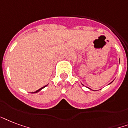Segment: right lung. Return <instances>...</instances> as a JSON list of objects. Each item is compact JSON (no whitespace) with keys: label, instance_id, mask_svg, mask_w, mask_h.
<instances>
[{"label":"right lung","instance_id":"1","mask_svg":"<svg viewBox=\"0 0 128 128\" xmlns=\"http://www.w3.org/2000/svg\"><path fill=\"white\" fill-rule=\"evenodd\" d=\"M46 86H44V87H42V88H40V89H39V90H37V91H36V92H32V94H33V93H37V92H39V91H40V90H42V89H43V88H45V87H46Z\"/></svg>","mask_w":128,"mask_h":128}]
</instances>
